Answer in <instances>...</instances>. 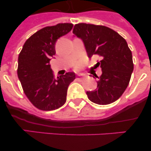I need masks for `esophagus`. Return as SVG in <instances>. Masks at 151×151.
<instances>
[{
  "mask_svg": "<svg viewBox=\"0 0 151 151\" xmlns=\"http://www.w3.org/2000/svg\"><path fill=\"white\" fill-rule=\"evenodd\" d=\"M84 77H85V75L83 74H77V79H80V80L84 78Z\"/></svg>",
  "mask_w": 151,
  "mask_h": 151,
  "instance_id": "34e87169",
  "label": "esophagus"
}]
</instances>
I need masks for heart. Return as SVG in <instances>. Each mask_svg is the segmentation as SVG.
I'll list each match as a JSON object with an SVG mask.
<instances>
[{"instance_id": "heart-1", "label": "heart", "mask_w": 151, "mask_h": 151, "mask_svg": "<svg viewBox=\"0 0 151 151\" xmlns=\"http://www.w3.org/2000/svg\"><path fill=\"white\" fill-rule=\"evenodd\" d=\"M76 66H77V67L80 66V64H79V63H77V64H76Z\"/></svg>"}]
</instances>
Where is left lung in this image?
I'll list each match as a JSON object with an SVG mask.
<instances>
[{"label":"left lung","mask_w":151,"mask_h":151,"mask_svg":"<svg viewBox=\"0 0 151 151\" xmlns=\"http://www.w3.org/2000/svg\"><path fill=\"white\" fill-rule=\"evenodd\" d=\"M73 33L83 41L89 58L98 55L101 59L98 63L102 73L100 77L95 76L98 78L97 88L87 91L88 99L101 105L118 100L127 88L134 70L132 52L126 41L103 25L76 24Z\"/></svg>","instance_id":"8db88e82"}]
</instances>
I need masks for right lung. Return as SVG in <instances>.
<instances>
[{
	"instance_id": "right-lung-1",
	"label": "right lung",
	"mask_w": 151,
	"mask_h": 151,
	"mask_svg": "<svg viewBox=\"0 0 151 151\" xmlns=\"http://www.w3.org/2000/svg\"><path fill=\"white\" fill-rule=\"evenodd\" d=\"M72 28L71 23H59L38 30L25 42L19 55L18 78L30 102L41 110L63 106L68 85L76 77L74 71L55 77L50 64L56 53V42Z\"/></svg>"
}]
</instances>
